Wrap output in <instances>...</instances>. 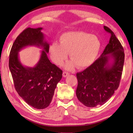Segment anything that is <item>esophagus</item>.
<instances>
[{
    "label": "esophagus",
    "instance_id": "obj_1",
    "mask_svg": "<svg viewBox=\"0 0 133 133\" xmlns=\"http://www.w3.org/2000/svg\"><path fill=\"white\" fill-rule=\"evenodd\" d=\"M69 75V73H68V72L67 71H63V76L64 77H66Z\"/></svg>",
    "mask_w": 133,
    "mask_h": 133
}]
</instances>
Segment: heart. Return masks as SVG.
I'll return each instance as SVG.
<instances>
[{
    "label": "heart",
    "instance_id": "1",
    "mask_svg": "<svg viewBox=\"0 0 133 133\" xmlns=\"http://www.w3.org/2000/svg\"><path fill=\"white\" fill-rule=\"evenodd\" d=\"M101 42L96 35L84 31H70L60 37V43H51L49 53L53 61L60 64L67 57L71 61L67 62L65 68L72 69L76 65L78 68L89 67L95 61L100 51Z\"/></svg>",
    "mask_w": 133,
    "mask_h": 133
}]
</instances>
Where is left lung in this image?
Returning a JSON list of instances; mask_svg holds the SVG:
<instances>
[{
  "label": "left lung",
  "mask_w": 133,
  "mask_h": 133,
  "mask_svg": "<svg viewBox=\"0 0 133 133\" xmlns=\"http://www.w3.org/2000/svg\"><path fill=\"white\" fill-rule=\"evenodd\" d=\"M109 43L100 57L83 71L77 73L76 96L89 107L103 105L113 95L120 84L124 62V52L120 42L107 26Z\"/></svg>",
  "instance_id": "8db88e82"
}]
</instances>
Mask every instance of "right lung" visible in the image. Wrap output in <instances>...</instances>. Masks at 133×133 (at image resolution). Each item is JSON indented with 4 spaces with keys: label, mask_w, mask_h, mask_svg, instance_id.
Here are the masks:
<instances>
[{
    "label": "right lung",
    "mask_w": 133,
    "mask_h": 133,
    "mask_svg": "<svg viewBox=\"0 0 133 133\" xmlns=\"http://www.w3.org/2000/svg\"><path fill=\"white\" fill-rule=\"evenodd\" d=\"M42 29L28 28L22 31L13 43L9 62L16 90L29 105L37 109H45L50 104L63 73L48 58L49 44L44 40ZM31 45L43 48L40 59L35 67L24 66L19 61L18 52Z\"/></svg>",
    "instance_id": "obj_1"
}]
</instances>
